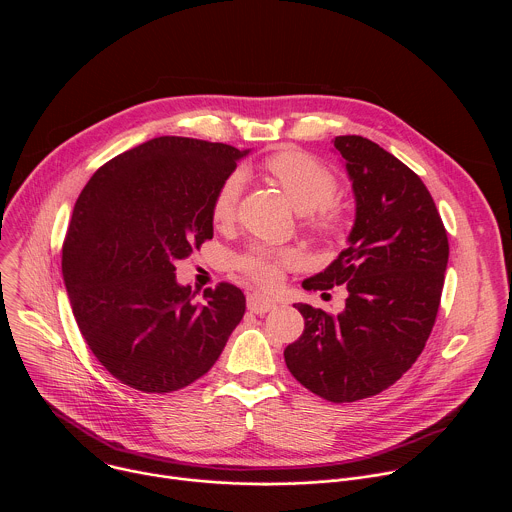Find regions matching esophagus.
Listing matches in <instances>:
<instances>
[{
    "mask_svg": "<svg viewBox=\"0 0 512 512\" xmlns=\"http://www.w3.org/2000/svg\"><path fill=\"white\" fill-rule=\"evenodd\" d=\"M247 308H249L253 314L263 316V314H267L269 310L275 308V302L269 300V298H265V296H261V294H249V296H247Z\"/></svg>",
    "mask_w": 512,
    "mask_h": 512,
    "instance_id": "1",
    "label": "esophagus"
}]
</instances>
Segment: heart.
<instances>
[{
  "instance_id": "b5f03b06",
  "label": "heart",
  "mask_w": 512,
  "mask_h": 512,
  "mask_svg": "<svg viewBox=\"0 0 512 512\" xmlns=\"http://www.w3.org/2000/svg\"><path fill=\"white\" fill-rule=\"evenodd\" d=\"M265 170L285 192L291 206L308 216V225L314 231H336L338 216L330 202L336 196L338 182L322 162L304 152L287 150L271 156L265 162ZM243 184L245 176L241 170L227 174L218 184L210 204V216L216 227H227L233 223ZM294 263L296 255L291 251H275L261 245L247 249L235 259L237 269L263 287L273 285L279 279L281 269Z\"/></svg>"
}]
</instances>
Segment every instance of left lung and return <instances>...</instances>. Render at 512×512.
<instances>
[{
	"label": "left lung",
	"instance_id": "left-lung-1",
	"mask_svg": "<svg viewBox=\"0 0 512 512\" xmlns=\"http://www.w3.org/2000/svg\"><path fill=\"white\" fill-rule=\"evenodd\" d=\"M356 200L348 247L304 289L346 285L338 314L296 304L302 336L283 350L306 389L352 403L389 389L421 354L442 300L448 233L421 178L360 135H338Z\"/></svg>",
	"mask_w": 512,
	"mask_h": 512
}]
</instances>
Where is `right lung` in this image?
I'll return each instance as SVG.
<instances>
[{"label": "right lung", "instance_id": "add662e5", "mask_svg": "<svg viewBox=\"0 0 512 512\" xmlns=\"http://www.w3.org/2000/svg\"><path fill=\"white\" fill-rule=\"evenodd\" d=\"M249 152L227 143L162 135L101 166L77 198L62 245L72 314L91 352L143 393L188 387L221 356L243 320L233 283L176 281V261L212 239L210 204Z\"/></svg>", "mask_w": 512, "mask_h": 512}]
</instances>
